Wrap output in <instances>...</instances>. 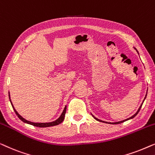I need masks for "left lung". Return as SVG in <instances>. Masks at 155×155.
Returning a JSON list of instances; mask_svg holds the SVG:
<instances>
[{"label":"left lung","instance_id":"1","mask_svg":"<svg viewBox=\"0 0 155 155\" xmlns=\"http://www.w3.org/2000/svg\"><path fill=\"white\" fill-rule=\"evenodd\" d=\"M137 52H138V51H137ZM146 96H147V95H145V98H144V100H145V99L146 98ZM144 102V101H143ZM143 103H142V104H141V105H140V107H139V109H138V111H137V112L136 113V114H135L134 115H133V116L132 117H130V118H128V119H126V120H124V121H119V122H115V123H107V122H106L105 121V123H107V124H121V123H122V122H124V121H127V120H128V119H133V118H134V117H136V115L137 114H138V113L139 112V111H140V108H141V107H142V105H143ZM92 116L93 117V118H94L95 119H96V120L97 121H101V122H104V121H102V120H100V119H97L96 118V117H95L94 116H93V115L92 114Z\"/></svg>","mask_w":155,"mask_h":155}]
</instances>
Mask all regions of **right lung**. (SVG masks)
Here are the masks:
<instances>
[{
	"label": "right lung",
	"mask_w": 155,
	"mask_h": 155,
	"mask_svg": "<svg viewBox=\"0 0 155 155\" xmlns=\"http://www.w3.org/2000/svg\"><path fill=\"white\" fill-rule=\"evenodd\" d=\"M9 97H10V101L11 102V104L12 106V108L13 110H14L15 114L17 115V117H19V119H20V120L22 121L23 122H25V123H27V124H31V125H33L34 126H37V127H41V128H44V127H49V126H56V125H58V124H60L62 123L63 121V120L64 119V116H65V113H66V110H67V106H65V107L64 109V110H63V112L62 113V114L60 115V117H59V118L55 120V121H53V122H50V123H34V122H31L29 121H27L25 119H24L22 117L20 116L18 114V112H17L16 110H15V109L14 108V107H13V104L12 103L11 100H10V93H9Z\"/></svg>",
	"instance_id": "1"
}]
</instances>
